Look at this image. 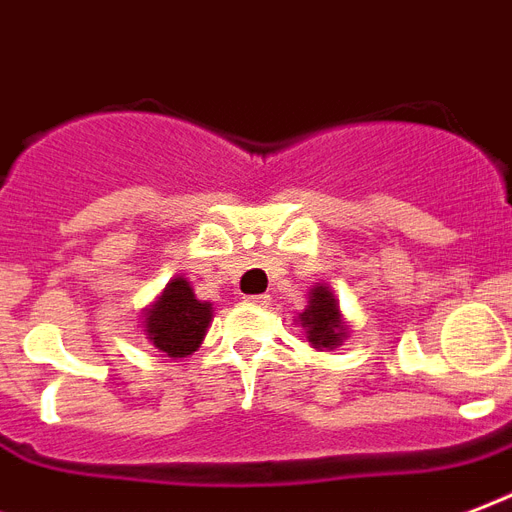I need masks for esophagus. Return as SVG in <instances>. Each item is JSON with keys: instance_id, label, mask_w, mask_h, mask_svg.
<instances>
[{"instance_id": "34e87169", "label": "esophagus", "mask_w": 512, "mask_h": 512, "mask_svg": "<svg viewBox=\"0 0 512 512\" xmlns=\"http://www.w3.org/2000/svg\"><path fill=\"white\" fill-rule=\"evenodd\" d=\"M245 301H248V304H253V307H267L269 296L267 293H259V296H245Z\"/></svg>"}]
</instances>
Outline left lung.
<instances>
[{"instance_id":"8db88e82","label":"left lung","mask_w":512,"mask_h":512,"mask_svg":"<svg viewBox=\"0 0 512 512\" xmlns=\"http://www.w3.org/2000/svg\"><path fill=\"white\" fill-rule=\"evenodd\" d=\"M307 299L310 301H307L304 312H299L296 323H299L307 342L315 350H336L347 339L350 328H347V320H344L334 288L328 283H315Z\"/></svg>"}]
</instances>
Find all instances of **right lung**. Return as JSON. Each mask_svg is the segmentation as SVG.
<instances>
[{"label":"right lung","instance_id":"right-lung-1","mask_svg":"<svg viewBox=\"0 0 512 512\" xmlns=\"http://www.w3.org/2000/svg\"><path fill=\"white\" fill-rule=\"evenodd\" d=\"M213 320L211 301L194 296L184 275L173 277L141 315L146 342L168 358H186L202 344Z\"/></svg>","mask_w":512,"mask_h":512}]
</instances>
